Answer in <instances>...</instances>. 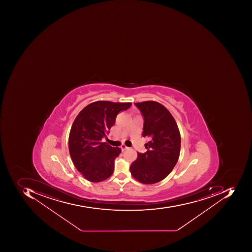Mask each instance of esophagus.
Listing matches in <instances>:
<instances>
[{
  "label": "esophagus",
  "mask_w": 252,
  "mask_h": 252,
  "mask_svg": "<svg viewBox=\"0 0 252 252\" xmlns=\"http://www.w3.org/2000/svg\"><path fill=\"white\" fill-rule=\"evenodd\" d=\"M121 149H122L123 152H124L125 150L128 149V147L126 146L125 145H121Z\"/></svg>",
  "instance_id": "1"
}]
</instances>
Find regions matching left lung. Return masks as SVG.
I'll use <instances>...</instances> for the list:
<instances>
[{
    "label": "left lung",
    "instance_id": "left-lung-1",
    "mask_svg": "<svg viewBox=\"0 0 252 252\" xmlns=\"http://www.w3.org/2000/svg\"><path fill=\"white\" fill-rule=\"evenodd\" d=\"M144 118L142 136L149 142L147 152L138 153L130 166L135 180L144 184H155L170 174L180 157V130L170 111L156 101L135 103Z\"/></svg>",
    "mask_w": 252,
    "mask_h": 252
}]
</instances>
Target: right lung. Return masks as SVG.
<instances>
[{"label": "right lung", "mask_w": 252, "mask_h": 252, "mask_svg": "<svg viewBox=\"0 0 252 252\" xmlns=\"http://www.w3.org/2000/svg\"><path fill=\"white\" fill-rule=\"evenodd\" d=\"M132 103L98 100L86 106L71 127L69 151L73 164L86 180L104 181L114 173V159L121 149L101 142L115 124L117 114Z\"/></svg>", "instance_id": "add662e5"}]
</instances>
